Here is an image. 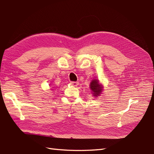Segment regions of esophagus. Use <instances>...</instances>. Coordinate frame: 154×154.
I'll return each mask as SVG.
<instances>
[{
	"label": "esophagus",
	"mask_w": 154,
	"mask_h": 154,
	"mask_svg": "<svg viewBox=\"0 0 154 154\" xmlns=\"http://www.w3.org/2000/svg\"><path fill=\"white\" fill-rule=\"evenodd\" d=\"M70 84L72 86H74V87H76V86H77L79 85V83L76 81H72V82H71Z\"/></svg>",
	"instance_id": "1"
}]
</instances>
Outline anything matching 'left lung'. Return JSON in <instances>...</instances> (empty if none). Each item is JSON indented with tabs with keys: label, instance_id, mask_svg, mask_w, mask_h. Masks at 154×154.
I'll list each match as a JSON object with an SVG mask.
<instances>
[{
	"label": "left lung",
	"instance_id": "left-lung-1",
	"mask_svg": "<svg viewBox=\"0 0 154 154\" xmlns=\"http://www.w3.org/2000/svg\"><path fill=\"white\" fill-rule=\"evenodd\" d=\"M90 88L92 91L91 93L95 97H98L102 93L103 91V85L100 83V81L97 79H93L90 83Z\"/></svg>",
	"mask_w": 154,
	"mask_h": 154
}]
</instances>
